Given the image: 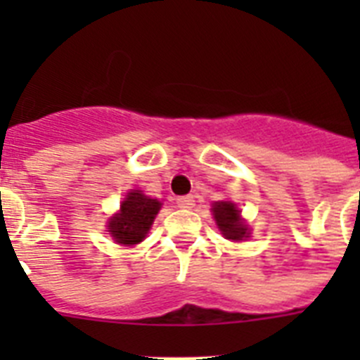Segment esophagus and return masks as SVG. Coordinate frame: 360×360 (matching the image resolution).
<instances>
[{"instance_id": "esophagus-1", "label": "esophagus", "mask_w": 360, "mask_h": 360, "mask_svg": "<svg viewBox=\"0 0 360 360\" xmlns=\"http://www.w3.org/2000/svg\"><path fill=\"white\" fill-rule=\"evenodd\" d=\"M176 205L180 209H191L193 205H195V196H180V198H176Z\"/></svg>"}]
</instances>
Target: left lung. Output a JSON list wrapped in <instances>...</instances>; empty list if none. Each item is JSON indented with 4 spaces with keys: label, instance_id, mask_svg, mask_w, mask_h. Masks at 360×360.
<instances>
[{
    "label": "left lung",
    "instance_id": "left-lung-1",
    "mask_svg": "<svg viewBox=\"0 0 360 360\" xmlns=\"http://www.w3.org/2000/svg\"><path fill=\"white\" fill-rule=\"evenodd\" d=\"M212 214H214L216 224L219 231L224 232L227 240H243L247 238V227L241 224L240 211L236 205L231 202H216L212 205Z\"/></svg>",
    "mask_w": 360,
    "mask_h": 360
}]
</instances>
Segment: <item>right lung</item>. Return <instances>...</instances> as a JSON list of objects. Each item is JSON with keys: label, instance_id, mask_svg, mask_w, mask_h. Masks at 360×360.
I'll return each mask as SVG.
<instances>
[{"label": "right lung", "instance_id": "right-lung-1", "mask_svg": "<svg viewBox=\"0 0 360 360\" xmlns=\"http://www.w3.org/2000/svg\"><path fill=\"white\" fill-rule=\"evenodd\" d=\"M162 203L149 196L142 195V191H131L124 198L120 212L111 218L110 234L117 243L135 245L141 243L151 227L153 219L160 211Z\"/></svg>", "mask_w": 360, "mask_h": 360}]
</instances>
